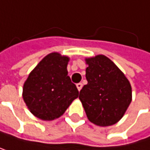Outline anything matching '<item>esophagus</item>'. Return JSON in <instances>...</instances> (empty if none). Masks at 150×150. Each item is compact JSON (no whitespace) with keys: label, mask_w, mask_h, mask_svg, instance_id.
Returning a JSON list of instances; mask_svg holds the SVG:
<instances>
[{"label":"esophagus","mask_w":150,"mask_h":150,"mask_svg":"<svg viewBox=\"0 0 150 150\" xmlns=\"http://www.w3.org/2000/svg\"><path fill=\"white\" fill-rule=\"evenodd\" d=\"M76 86H77V88H78V91H81V90L82 88V86H83V85H82V83H78Z\"/></svg>","instance_id":"esophagus-1"}]
</instances>
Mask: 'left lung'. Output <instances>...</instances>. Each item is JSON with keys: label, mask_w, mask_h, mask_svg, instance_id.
I'll use <instances>...</instances> for the list:
<instances>
[{"label": "left lung", "mask_w": 150, "mask_h": 150, "mask_svg": "<svg viewBox=\"0 0 150 150\" xmlns=\"http://www.w3.org/2000/svg\"><path fill=\"white\" fill-rule=\"evenodd\" d=\"M88 84L79 91L88 120L100 127L111 126L125 114L132 100L129 79L104 55L85 59Z\"/></svg>", "instance_id": "left-lung-1"}]
</instances>
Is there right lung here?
<instances>
[{"label": "right lung", "mask_w": 150, "mask_h": 150, "mask_svg": "<svg viewBox=\"0 0 150 150\" xmlns=\"http://www.w3.org/2000/svg\"><path fill=\"white\" fill-rule=\"evenodd\" d=\"M69 60V57L58 52L50 53L29 74L23 85L22 98L37 118L58 119L78 98V88L68 76Z\"/></svg>", "instance_id": "obj_1"}]
</instances>
